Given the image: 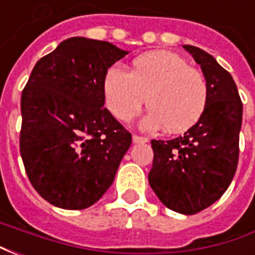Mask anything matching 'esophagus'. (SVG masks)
I'll list each match as a JSON object with an SVG mask.
<instances>
[{
    "instance_id": "34e87169",
    "label": "esophagus",
    "mask_w": 255,
    "mask_h": 255,
    "mask_svg": "<svg viewBox=\"0 0 255 255\" xmlns=\"http://www.w3.org/2000/svg\"><path fill=\"white\" fill-rule=\"evenodd\" d=\"M132 142L133 143H146V142H147V138L139 136V135H132Z\"/></svg>"
}]
</instances>
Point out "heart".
<instances>
[{
  "label": "heart",
  "mask_w": 255,
  "mask_h": 255,
  "mask_svg": "<svg viewBox=\"0 0 255 255\" xmlns=\"http://www.w3.org/2000/svg\"><path fill=\"white\" fill-rule=\"evenodd\" d=\"M108 111L129 122L146 104L150 112L144 129L165 127L168 132L187 131L202 117L208 104V83L186 58L171 52H150L132 61L131 72L113 65L102 83Z\"/></svg>",
  "instance_id": "b5f03b06"
}]
</instances>
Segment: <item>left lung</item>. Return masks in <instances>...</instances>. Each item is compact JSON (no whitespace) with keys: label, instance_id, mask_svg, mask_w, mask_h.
Listing matches in <instances>:
<instances>
[{"label":"left lung","instance_id":"left-lung-1","mask_svg":"<svg viewBox=\"0 0 255 255\" xmlns=\"http://www.w3.org/2000/svg\"><path fill=\"white\" fill-rule=\"evenodd\" d=\"M208 83L202 117L184 135L151 140L154 151L150 187L166 208L195 214L213 205L230 187L239 160L242 105L234 79L213 56L184 45Z\"/></svg>","mask_w":255,"mask_h":255}]
</instances>
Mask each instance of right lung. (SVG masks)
Instances as JSON below:
<instances>
[{
  "mask_svg": "<svg viewBox=\"0 0 255 255\" xmlns=\"http://www.w3.org/2000/svg\"><path fill=\"white\" fill-rule=\"evenodd\" d=\"M128 52L83 36L42 57L21 93L20 153L38 194L54 206L94 205L116 176L131 133L104 108L106 71Z\"/></svg>",
  "mask_w": 255,
  "mask_h": 255,
  "instance_id": "1",
  "label": "right lung"
}]
</instances>
